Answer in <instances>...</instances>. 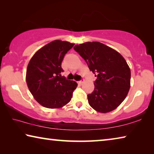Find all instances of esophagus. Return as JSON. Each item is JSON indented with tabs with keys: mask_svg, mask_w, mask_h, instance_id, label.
<instances>
[{
	"mask_svg": "<svg viewBox=\"0 0 154 154\" xmlns=\"http://www.w3.org/2000/svg\"><path fill=\"white\" fill-rule=\"evenodd\" d=\"M83 80H80V81H79V82H77V83H78V84L79 85H82V83H83Z\"/></svg>",
	"mask_w": 154,
	"mask_h": 154,
	"instance_id": "esophagus-1",
	"label": "esophagus"
}]
</instances>
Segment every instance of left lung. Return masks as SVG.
Here are the masks:
<instances>
[{
  "mask_svg": "<svg viewBox=\"0 0 154 154\" xmlns=\"http://www.w3.org/2000/svg\"><path fill=\"white\" fill-rule=\"evenodd\" d=\"M96 79L94 90L88 95L89 105L100 113L114 110L123 102L130 87V69L120 54L99 42L74 47Z\"/></svg>",
  "mask_w": 154,
  "mask_h": 154,
  "instance_id": "left-lung-1",
  "label": "left lung"
}]
</instances>
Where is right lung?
<instances>
[{"mask_svg": "<svg viewBox=\"0 0 154 154\" xmlns=\"http://www.w3.org/2000/svg\"><path fill=\"white\" fill-rule=\"evenodd\" d=\"M73 45L67 41H54L36 51L28 63V89L35 100L46 108L57 109L66 105L77 87L76 82L61 75L64 71L62 62Z\"/></svg>", "mask_w": 154, "mask_h": 154, "instance_id": "1", "label": "right lung"}]
</instances>
